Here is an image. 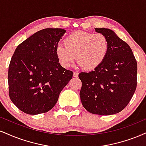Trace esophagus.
<instances>
[{
    "label": "esophagus",
    "instance_id": "esophagus-1",
    "mask_svg": "<svg viewBox=\"0 0 146 146\" xmlns=\"http://www.w3.org/2000/svg\"><path fill=\"white\" fill-rule=\"evenodd\" d=\"M73 76L75 77V78H77V77L78 76V72H74Z\"/></svg>",
    "mask_w": 146,
    "mask_h": 146
}]
</instances>
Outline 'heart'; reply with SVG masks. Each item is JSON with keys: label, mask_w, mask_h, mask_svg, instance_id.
<instances>
[{"label": "heart", "mask_w": 146, "mask_h": 146, "mask_svg": "<svg viewBox=\"0 0 146 146\" xmlns=\"http://www.w3.org/2000/svg\"><path fill=\"white\" fill-rule=\"evenodd\" d=\"M64 44L55 48L57 58L64 68L70 67L76 57L83 69L95 70L102 64L109 50L108 40L101 33L75 32L65 38Z\"/></svg>", "instance_id": "b5f03b06"}]
</instances>
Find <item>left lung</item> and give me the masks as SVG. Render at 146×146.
<instances>
[{
    "label": "left lung",
    "mask_w": 146,
    "mask_h": 146,
    "mask_svg": "<svg viewBox=\"0 0 146 146\" xmlns=\"http://www.w3.org/2000/svg\"><path fill=\"white\" fill-rule=\"evenodd\" d=\"M109 42L106 59L89 72H80V98L83 107L95 114L120 112L132 98L137 87V64L128 44L110 29L95 28Z\"/></svg>",
    "instance_id": "8db88e82"
}]
</instances>
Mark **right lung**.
I'll return each instance as SVG.
<instances>
[{
  "mask_svg": "<svg viewBox=\"0 0 146 146\" xmlns=\"http://www.w3.org/2000/svg\"><path fill=\"white\" fill-rule=\"evenodd\" d=\"M66 32L61 28L43 29L16 48L9 66V91L13 103L23 112H47L72 78V72L61 66L55 54Z\"/></svg>",
  "mask_w": 146,
  "mask_h": 146,
  "instance_id": "obj_1",
  "label": "right lung"
}]
</instances>
